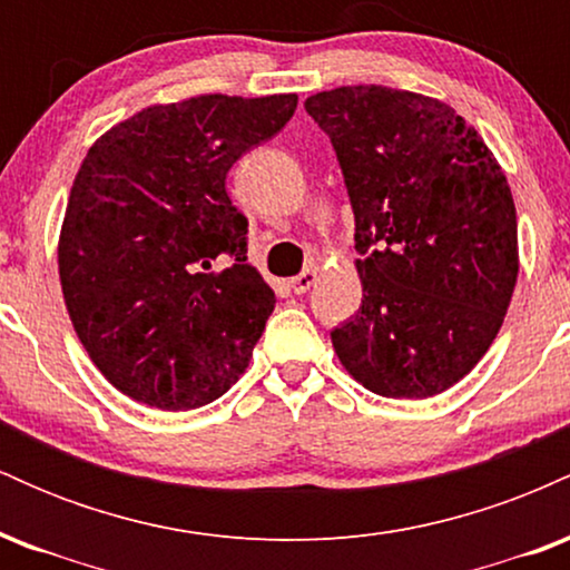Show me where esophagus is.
<instances>
[{
  "label": "esophagus",
  "instance_id": "esophagus-1",
  "mask_svg": "<svg viewBox=\"0 0 570 570\" xmlns=\"http://www.w3.org/2000/svg\"><path fill=\"white\" fill-rule=\"evenodd\" d=\"M313 284H316V271H303V273H299V276H294L289 281V286H292L294 294H305Z\"/></svg>",
  "mask_w": 570,
  "mask_h": 570
}]
</instances>
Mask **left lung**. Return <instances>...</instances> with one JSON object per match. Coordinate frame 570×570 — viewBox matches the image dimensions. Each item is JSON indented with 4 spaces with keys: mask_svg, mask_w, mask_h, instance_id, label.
Masks as SVG:
<instances>
[{
    "mask_svg": "<svg viewBox=\"0 0 570 570\" xmlns=\"http://www.w3.org/2000/svg\"><path fill=\"white\" fill-rule=\"evenodd\" d=\"M335 147L356 219L362 305L332 330L372 394L455 385L499 335L517 284L512 189L482 136L444 101L345 85L305 101Z\"/></svg>",
    "mask_w": 570,
    "mask_h": 570,
    "instance_id": "1",
    "label": "left lung"
}]
</instances>
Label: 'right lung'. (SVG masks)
Segmentation results:
<instances>
[{"instance_id":"obj_1","label":"right lung","mask_w":570,"mask_h":570,"mask_svg":"<svg viewBox=\"0 0 570 570\" xmlns=\"http://www.w3.org/2000/svg\"><path fill=\"white\" fill-rule=\"evenodd\" d=\"M294 109V94L158 104L85 155L58 273L77 337L126 396L193 410L244 375L276 294L246 263L248 222L225 181Z\"/></svg>"}]
</instances>
